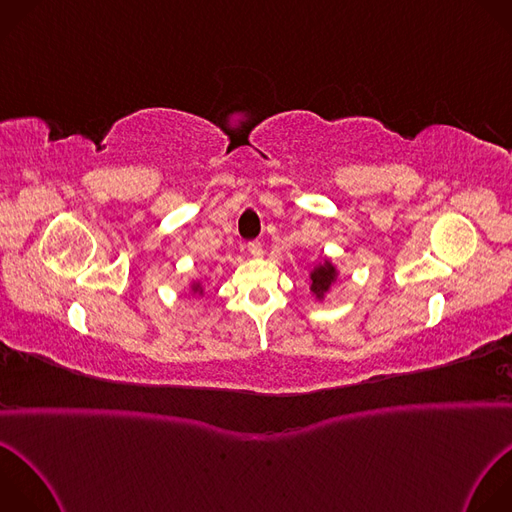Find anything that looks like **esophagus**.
Masks as SVG:
<instances>
[{
  "label": "esophagus",
  "instance_id": "obj_1",
  "mask_svg": "<svg viewBox=\"0 0 512 512\" xmlns=\"http://www.w3.org/2000/svg\"><path fill=\"white\" fill-rule=\"evenodd\" d=\"M247 251H249L253 257H261V255H263V247H261L259 241H251V243L247 245Z\"/></svg>",
  "mask_w": 512,
  "mask_h": 512
}]
</instances>
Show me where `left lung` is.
Masks as SVG:
<instances>
[{
  "instance_id": "left-lung-1",
  "label": "left lung",
  "mask_w": 512,
  "mask_h": 512,
  "mask_svg": "<svg viewBox=\"0 0 512 512\" xmlns=\"http://www.w3.org/2000/svg\"><path fill=\"white\" fill-rule=\"evenodd\" d=\"M309 279H311L309 289L313 291V295L317 299H323V295L329 291V287L337 279V269L333 267V263L329 259H323L321 263H317L313 267V271L309 273Z\"/></svg>"
}]
</instances>
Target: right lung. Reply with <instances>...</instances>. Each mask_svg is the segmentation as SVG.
<instances>
[{
  "mask_svg": "<svg viewBox=\"0 0 512 512\" xmlns=\"http://www.w3.org/2000/svg\"><path fill=\"white\" fill-rule=\"evenodd\" d=\"M193 291H195V293H203V287H201V283H193Z\"/></svg>",
  "mask_w": 512,
  "mask_h": 512,
  "instance_id": "1",
  "label": "right lung"
}]
</instances>
